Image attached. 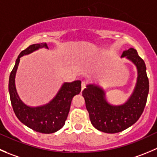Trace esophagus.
Instances as JSON below:
<instances>
[{"mask_svg": "<svg viewBox=\"0 0 157 157\" xmlns=\"http://www.w3.org/2000/svg\"><path fill=\"white\" fill-rule=\"evenodd\" d=\"M86 82L82 81V83H81V90H83L86 88Z\"/></svg>", "mask_w": 157, "mask_h": 157, "instance_id": "1", "label": "esophagus"}]
</instances>
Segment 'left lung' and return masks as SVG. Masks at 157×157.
<instances>
[{"label":"left lung","instance_id":"left-lung-1","mask_svg":"<svg viewBox=\"0 0 157 157\" xmlns=\"http://www.w3.org/2000/svg\"><path fill=\"white\" fill-rule=\"evenodd\" d=\"M137 68V81L133 93L124 104L113 106L106 102L101 87L94 84L86 86L82 92L92 125L101 132L116 133L126 130L139 120L144 112L149 93V80L144 60L137 51L130 48L123 52Z\"/></svg>","mask_w":157,"mask_h":157}]
</instances>
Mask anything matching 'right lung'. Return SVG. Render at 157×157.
<instances>
[{"label": "right lung", "mask_w": 157, "mask_h": 157, "mask_svg": "<svg viewBox=\"0 0 157 157\" xmlns=\"http://www.w3.org/2000/svg\"><path fill=\"white\" fill-rule=\"evenodd\" d=\"M42 48H48V44L46 43L32 44L21 51L10 74L8 89L12 107L19 121L36 132L53 133L61 129L65 124L73 97L81 91V81L75 80L63 83L56 97L48 104L36 107H30L24 104L18 97L15 87V75L20 58Z\"/></svg>", "instance_id": "1"}]
</instances>
